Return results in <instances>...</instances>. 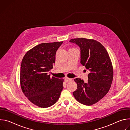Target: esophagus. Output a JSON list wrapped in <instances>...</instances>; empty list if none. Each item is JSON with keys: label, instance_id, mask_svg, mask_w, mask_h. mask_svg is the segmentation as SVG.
I'll return each instance as SVG.
<instances>
[{"label": "esophagus", "instance_id": "34e87169", "mask_svg": "<svg viewBox=\"0 0 130 130\" xmlns=\"http://www.w3.org/2000/svg\"><path fill=\"white\" fill-rule=\"evenodd\" d=\"M72 80V79H71V78H67V77H66V78H65V81H66V82H69V81H71Z\"/></svg>", "mask_w": 130, "mask_h": 130}]
</instances>
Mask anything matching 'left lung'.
Wrapping results in <instances>:
<instances>
[{"instance_id":"left-lung-1","label":"left lung","mask_w":130,"mask_h":130,"mask_svg":"<svg viewBox=\"0 0 130 130\" xmlns=\"http://www.w3.org/2000/svg\"><path fill=\"white\" fill-rule=\"evenodd\" d=\"M70 42L80 48L81 63L88 69V81L76 78L77 88L73 95L80 103L91 105L102 99L109 91L113 79V68L109 55L99 42L85 38L73 39Z\"/></svg>"}]
</instances>
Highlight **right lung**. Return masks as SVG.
I'll use <instances>...</instances> for the list:
<instances>
[{
	"instance_id": "obj_1",
	"label": "right lung",
	"mask_w": 130,
	"mask_h": 130,
	"mask_svg": "<svg viewBox=\"0 0 130 130\" xmlns=\"http://www.w3.org/2000/svg\"><path fill=\"white\" fill-rule=\"evenodd\" d=\"M63 42L42 43L27 52L21 66L20 83L28 100L41 108L53 105L63 89V79L50 77L55 54Z\"/></svg>"
}]
</instances>
